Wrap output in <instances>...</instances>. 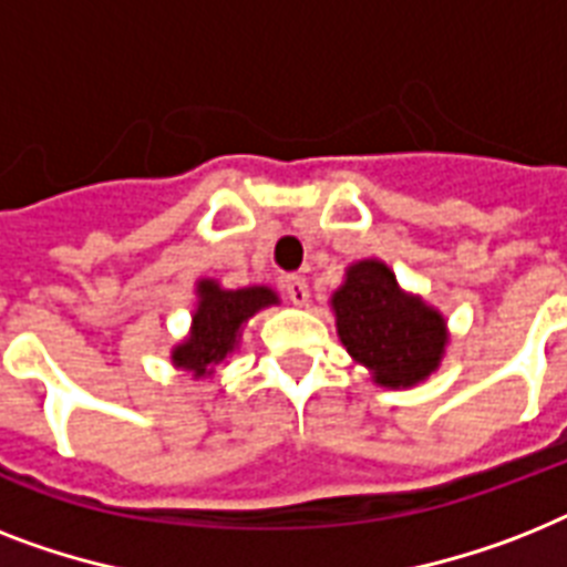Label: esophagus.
Returning a JSON list of instances; mask_svg holds the SVG:
<instances>
[{
	"instance_id": "34e87169",
	"label": "esophagus",
	"mask_w": 567,
	"mask_h": 567,
	"mask_svg": "<svg viewBox=\"0 0 567 567\" xmlns=\"http://www.w3.org/2000/svg\"><path fill=\"white\" fill-rule=\"evenodd\" d=\"M282 288L293 306H308V297H311V293H308V282L302 276H285Z\"/></svg>"
}]
</instances>
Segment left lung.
<instances>
[{"label": "left lung", "mask_w": 567, "mask_h": 567, "mask_svg": "<svg viewBox=\"0 0 567 567\" xmlns=\"http://www.w3.org/2000/svg\"><path fill=\"white\" fill-rule=\"evenodd\" d=\"M331 306L349 355L384 388H411L443 358V317L422 299L404 297L381 261L352 265Z\"/></svg>", "instance_id": "obj_1"}]
</instances>
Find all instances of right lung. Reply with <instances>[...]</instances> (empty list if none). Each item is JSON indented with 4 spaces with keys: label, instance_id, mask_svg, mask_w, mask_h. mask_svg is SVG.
<instances>
[{
    "label": "right lung",
    "instance_id": "obj_1",
    "mask_svg": "<svg viewBox=\"0 0 567 567\" xmlns=\"http://www.w3.org/2000/svg\"><path fill=\"white\" fill-rule=\"evenodd\" d=\"M276 302L270 288H244V291H220L215 282H200V306L195 311V329L183 347L174 349V363L183 370L204 375L209 363L227 358L236 349L238 329L259 308Z\"/></svg>",
    "mask_w": 567,
    "mask_h": 567
}]
</instances>
